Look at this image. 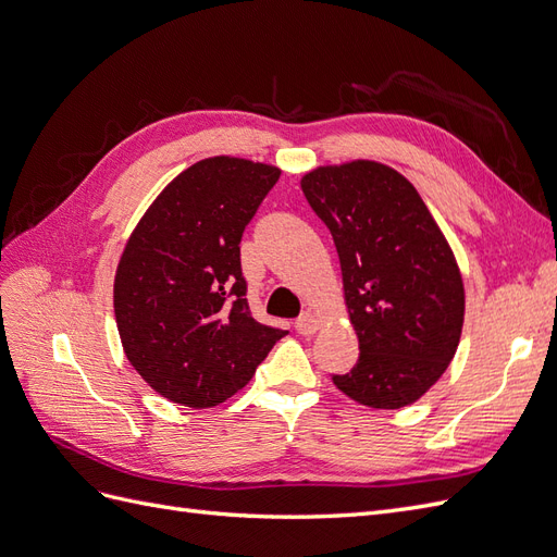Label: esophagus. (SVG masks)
Masks as SVG:
<instances>
[{
	"label": "esophagus",
	"instance_id": "obj_1",
	"mask_svg": "<svg viewBox=\"0 0 557 557\" xmlns=\"http://www.w3.org/2000/svg\"><path fill=\"white\" fill-rule=\"evenodd\" d=\"M295 330H297L299 334L311 336V334H315V332L320 330V318H318L315 313H311V311H305V313H301V315L295 320Z\"/></svg>",
	"mask_w": 557,
	"mask_h": 557
}]
</instances>
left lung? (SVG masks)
<instances>
[{"label":"left lung","mask_w":557,"mask_h":557,"mask_svg":"<svg viewBox=\"0 0 557 557\" xmlns=\"http://www.w3.org/2000/svg\"><path fill=\"white\" fill-rule=\"evenodd\" d=\"M309 207L339 252L360 358L332 374L372 409H401L442 379L460 344L465 288L425 201L399 172L356 160L301 178Z\"/></svg>","instance_id":"left-lung-1"}]
</instances>
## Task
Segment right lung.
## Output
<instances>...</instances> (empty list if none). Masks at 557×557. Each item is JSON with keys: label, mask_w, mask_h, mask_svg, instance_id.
<instances>
[{"label": "right lung", "mask_w": 557, "mask_h": 557, "mask_svg": "<svg viewBox=\"0 0 557 557\" xmlns=\"http://www.w3.org/2000/svg\"><path fill=\"white\" fill-rule=\"evenodd\" d=\"M278 176L276 166L242 158L199 160L127 239L113 283L117 332L132 367L170 401H225L288 334L250 315L239 248Z\"/></svg>", "instance_id": "obj_1"}]
</instances>
